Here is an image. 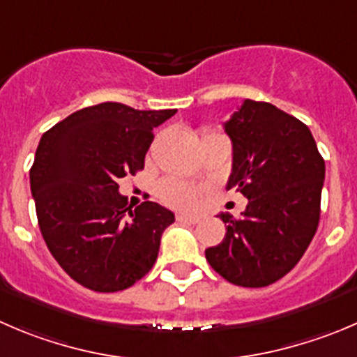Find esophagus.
<instances>
[{
  "label": "esophagus",
  "mask_w": 357,
  "mask_h": 357,
  "mask_svg": "<svg viewBox=\"0 0 357 357\" xmlns=\"http://www.w3.org/2000/svg\"><path fill=\"white\" fill-rule=\"evenodd\" d=\"M176 220L178 221H183V223H199L200 221V218L199 216H190V214H178V216H176Z\"/></svg>",
  "instance_id": "34e87169"
}]
</instances>
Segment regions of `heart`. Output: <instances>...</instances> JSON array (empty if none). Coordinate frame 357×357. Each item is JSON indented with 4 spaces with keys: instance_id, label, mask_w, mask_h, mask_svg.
Segmentation results:
<instances>
[{
    "instance_id": "heart-1",
    "label": "heart",
    "mask_w": 357,
    "mask_h": 357,
    "mask_svg": "<svg viewBox=\"0 0 357 357\" xmlns=\"http://www.w3.org/2000/svg\"><path fill=\"white\" fill-rule=\"evenodd\" d=\"M206 134H216V132H206ZM204 134V136H206ZM158 197L164 200L165 204L178 209H190L195 206L197 202V190L193 186L186 185V183L178 181V179H164L158 185Z\"/></svg>"
}]
</instances>
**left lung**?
Segmentation results:
<instances>
[{"instance_id": "1", "label": "left lung", "mask_w": 357, "mask_h": 357, "mask_svg": "<svg viewBox=\"0 0 357 357\" xmlns=\"http://www.w3.org/2000/svg\"><path fill=\"white\" fill-rule=\"evenodd\" d=\"M225 132L234 148L227 190L248 206L241 218L220 214L227 234L206 258L231 284L263 288L291 271L316 234L324 160L309 127L271 102L245 99Z\"/></svg>"}]
</instances>
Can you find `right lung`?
I'll use <instances>...</instances> for the list:
<instances>
[{"label": "right lung", "instance_id": "right-lung-1", "mask_svg": "<svg viewBox=\"0 0 357 357\" xmlns=\"http://www.w3.org/2000/svg\"><path fill=\"white\" fill-rule=\"evenodd\" d=\"M174 113L101 102L41 136L29 171L38 225L48 251L78 284L122 291L157 261L174 214L150 200L132 209L116 181L144 169L153 129Z\"/></svg>", "mask_w": 357, "mask_h": 357}]
</instances>
